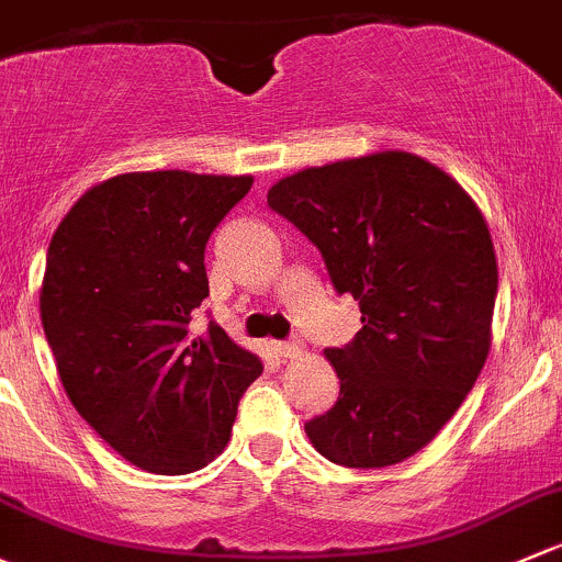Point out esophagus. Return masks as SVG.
<instances>
[{
    "label": "esophagus",
    "mask_w": 562,
    "mask_h": 562,
    "mask_svg": "<svg viewBox=\"0 0 562 562\" xmlns=\"http://www.w3.org/2000/svg\"><path fill=\"white\" fill-rule=\"evenodd\" d=\"M271 347H274L277 356L285 358V360L288 358H299L301 352H304V345H299V341H274Z\"/></svg>",
    "instance_id": "34e87169"
}]
</instances>
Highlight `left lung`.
Returning a JSON list of instances; mask_svg holds the SVG:
<instances>
[{
    "label": "left lung",
    "instance_id": "left-lung-1",
    "mask_svg": "<svg viewBox=\"0 0 562 562\" xmlns=\"http://www.w3.org/2000/svg\"><path fill=\"white\" fill-rule=\"evenodd\" d=\"M269 206L317 245L363 323L326 350L341 390L304 425L312 447L347 469L412 458L463 404L493 341L498 261L482 210L406 150L301 169L269 188Z\"/></svg>",
    "mask_w": 562,
    "mask_h": 562
}]
</instances>
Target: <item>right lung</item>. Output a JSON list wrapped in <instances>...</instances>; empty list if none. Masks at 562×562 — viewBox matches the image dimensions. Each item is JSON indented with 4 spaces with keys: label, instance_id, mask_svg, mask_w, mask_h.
<instances>
[{
    "label": "right lung",
    "instance_id": "right-lung-1",
    "mask_svg": "<svg viewBox=\"0 0 562 562\" xmlns=\"http://www.w3.org/2000/svg\"><path fill=\"white\" fill-rule=\"evenodd\" d=\"M252 175L182 169L97 182L53 232L40 317L80 417L128 463L191 474L226 450L261 358L221 326L191 334L210 296L204 247Z\"/></svg>",
    "mask_w": 562,
    "mask_h": 562
}]
</instances>
